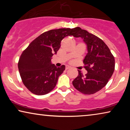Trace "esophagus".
Here are the masks:
<instances>
[{"mask_svg": "<svg viewBox=\"0 0 130 130\" xmlns=\"http://www.w3.org/2000/svg\"><path fill=\"white\" fill-rule=\"evenodd\" d=\"M70 68H71V67L69 66H66V70L69 69Z\"/></svg>", "mask_w": 130, "mask_h": 130, "instance_id": "esophagus-1", "label": "esophagus"}]
</instances>
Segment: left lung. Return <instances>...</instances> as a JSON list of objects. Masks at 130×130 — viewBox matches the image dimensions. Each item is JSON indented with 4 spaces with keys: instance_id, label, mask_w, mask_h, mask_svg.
<instances>
[{
    "instance_id": "8db88e82",
    "label": "left lung",
    "mask_w": 130,
    "mask_h": 130,
    "mask_svg": "<svg viewBox=\"0 0 130 130\" xmlns=\"http://www.w3.org/2000/svg\"><path fill=\"white\" fill-rule=\"evenodd\" d=\"M76 38L80 37L87 45L88 53L83 60L88 73L80 70L73 81L77 90L85 95L95 93L106 86L115 69V58L106 44L96 35L80 27L74 28Z\"/></svg>"
}]
</instances>
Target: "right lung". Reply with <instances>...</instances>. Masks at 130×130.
<instances>
[{"instance_id": "1", "label": "right lung", "mask_w": 130, "mask_h": 130, "mask_svg": "<svg viewBox=\"0 0 130 130\" xmlns=\"http://www.w3.org/2000/svg\"><path fill=\"white\" fill-rule=\"evenodd\" d=\"M74 35V28H60L42 33L23 51L18 61V69L24 85L37 95H45L56 86L65 66L57 67L51 57L59 50L61 40Z\"/></svg>"}]
</instances>
